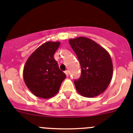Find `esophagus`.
Returning a JSON list of instances; mask_svg holds the SVG:
<instances>
[{"label": "esophagus", "instance_id": "34e87169", "mask_svg": "<svg viewBox=\"0 0 133 133\" xmlns=\"http://www.w3.org/2000/svg\"><path fill=\"white\" fill-rule=\"evenodd\" d=\"M65 74H66V75L67 76V77H69V70H66V71H65Z\"/></svg>", "mask_w": 133, "mask_h": 133}]
</instances>
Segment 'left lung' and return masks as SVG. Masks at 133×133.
<instances>
[{
  "label": "left lung",
  "mask_w": 133,
  "mask_h": 133,
  "mask_svg": "<svg viewBox=\"0 0 133 133\" xmlns=\"http://www.w3.org/2000/svg\"><path fill=\"white\" fill-rule=\"evenodd\" d=\"M81 67V77L75 81L77 92L87 98L103 93L110 84L113 66L106 49L87 37L69 39Z\"/></svg>",
  "instance_id": "8db88e82"
}]
</instances>
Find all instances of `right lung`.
<instances>
[{
	"label": "right lung",
	"mask_w": 133,
	"mask_h": 133,
	"mask_svg": "<svg viewBox=\"0 0 133 133\" xmlns=\"http://www.w3.org/2000/svg\"><path fill=\"white\" fill-rule=\"evenodd\" d=\"M60 44V42L44 43L30 55L24 64V83L36 97L43 98L54 97L66 77L54 58Z\"/></svg>",
	"instance_id": "add662e5"
}]
</instances>
